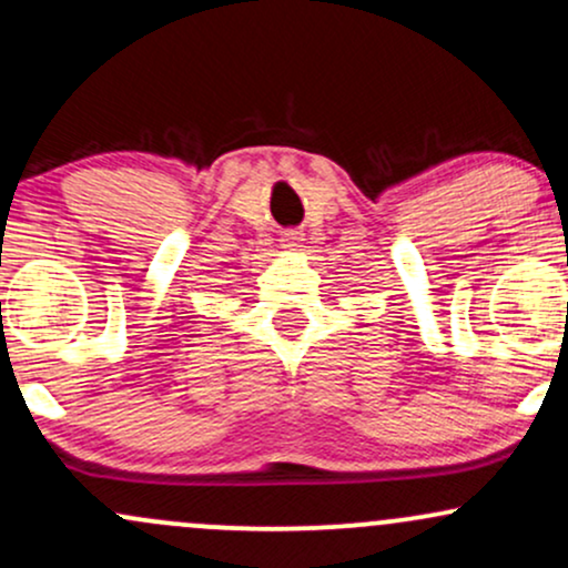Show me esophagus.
<instances>
[{"instance_id": "34e87169", "label": "esophagus", "mask_w": 568, "mask_h": 568, "mask_svg": "<svg viewBox=\"0 0 568 568\" xmlns=\"http://www.w3.org/2000/svg\"><path fill=\"white\" fill-rule=\"evenodd\" d=\"M302 232H296V230H291V232H285L283 234V247H288V251H298V247H302Z\"/></svg>"}]
</instances>
